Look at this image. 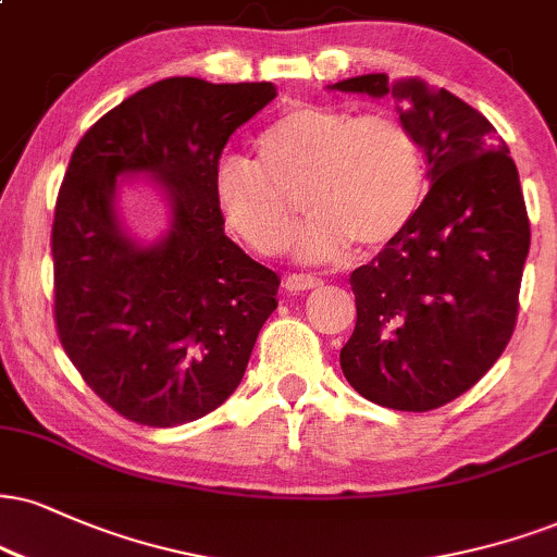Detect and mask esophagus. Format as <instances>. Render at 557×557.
Instances as JSON below:
<instances>
[{
	"instance_id": "1",
	"label": "esophagus",
	"mask_w": 557,
	"mask_h": 557,
	"mask_svg": "<svg viewBox=\"0 0 557 557\" xmlns=\"http://www.w3.org/2000/svg\"><path fill=\"white\" fill-rule=\"evenodd\" d=\"M283 285L287 293H306V290H317L321 280L313 277V274H287Z\"/></svg>"
}]
</instances>
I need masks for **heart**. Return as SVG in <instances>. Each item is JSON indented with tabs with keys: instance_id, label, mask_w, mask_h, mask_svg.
I'll use <instances>...</instances> for the list:
<instances>
[{
	"instance_id": "b5f03b06",
	"label": "heart",
	"mask_w": 557,
	"mask_h": 557,
	"mask_svg": "<svg viewBox=\"0 0 557 557\" xmlns=\"http://www.w3.org/2000/svg\"><path fill=\"white\" fill-rule=\"evenodd\" d=\"M212 202L253 253L285 246L293 197L304 205L293 249L306 261L376 251L410 225L425 197V158L414 134L386 113L293 103L257 134V160L223 152Z\"/></svg>"
}]
</instances>
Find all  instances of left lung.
I'll use <instances>...</instances> for the list:
<instances>
[{
	"mask_svg": "<svg viewBox=\"0 0 557 557\" xmlns=\"http://www.w3.org/2000/svg\"><path fill=\"white\" fill-rule=\"evenodd\" d=\"M332 87L397 100L431 178L410 225L350 274L358 321L339 366L381 407L435 410L478 384L513 334L529 253L519 171L495 126L444 87L386 75Z\"/></svg>",
	"mask_w": 557,
	"mask_h": 557,
	"instance_id": "obj_1",
	"label": "left lung"
}]
</instances>
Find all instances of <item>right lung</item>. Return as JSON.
Returning a JSON list of instances; mask_svg holds the SVG:
<instances>
[{
	"instance_id": "right-lung-1",
	"label": "right lung",
	"mask_w": 557,
	"mask_h": 557,
	"mask_svg": "<svg viewBox=\"0 0 557 557\" xmlns=\"http://www.w3.org/2000/svg\"><path fill=\"white\" fill-rule=\"evenodd\" d=\"M277 96L272 83L169 77L79 139L51 225L53 321L85 384L132 423L173 428L236 392L280 277L225 236L210 181L231 134ZM147 172L172 202L152 247L121 227L115 176Z\"/></svg>"
}]
</instances>
